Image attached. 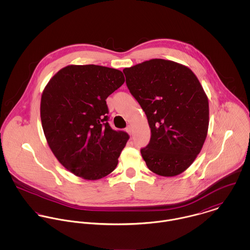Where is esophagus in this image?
Returning <instances> with one entry per match:
<instances>
[{"instance_id":"34e87169","label":"esophagus","mask_w":250,"mask_h":250,"mask_svg":"<svg viewBox=\"0 0 250 250\" xmlns=\"http://www.w3.org/2000/svg\"><path fill=\"white\" fill-rule=\"evenodd\" d=\"M126 131L128 132V134H130V135H132L133 134V129H132V127L131 126H128L127 128H126Z\"/></svg>"}]
</instances>
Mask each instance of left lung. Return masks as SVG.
Instances as JSON below:
<instances>
[{
	"label": "left lung",
	"instance_id": "1",
	"mask_svg": "<svg viewBox=\"0 0 250 250\" xmlns=\"http://www.w3.org/2000/svg\"><path fill=\"white\" fill-rule=\"evenodd\" d=\"M126 84L143 107L151 139L141 153L154 173L184 172L200 153L209 127V102L188 67L154 59L123 69Z\"/></svg>",
	"mask_w": 250,
	"mask_h": 250
}]
</instances>
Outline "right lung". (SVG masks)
<instances>
[{"label":"right lung","mask_w":250,"mask_h":250,"mask_svg":"<svg viewBox=\"0 0 250 250\" xmlns=\"http://www.w3.org/2000/svg\"><path fill=\"white\" fill-rule=\"evenodd\" d=\"M125 82L123 73L100 65H68L45 86L40 103L44 135L58 161L85 180L108 175L129 140L107 122L106 99Z\"/></svg>","instance_id":"1"}]
</instances>
